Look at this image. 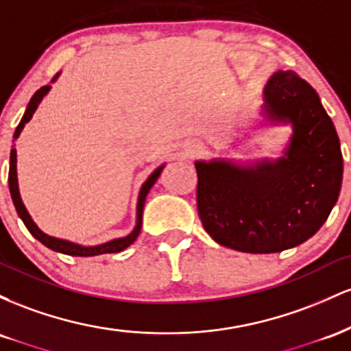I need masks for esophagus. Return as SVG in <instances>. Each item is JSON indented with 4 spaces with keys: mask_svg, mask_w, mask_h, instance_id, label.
Returning a JSON list of instances; mask_svg holds the SVG:
<instances>
[{
    "mask_svg": "<svg viewBox=\"0 0 351 351\" xmlns=\"http://www.w3.org/2000/svg\"><path fill=\"white\" fill-rule=\"evenodd\" d=\"M184 152H186V155H189V156L199 155V153L203 152V145H201L198 140H189V142L186 143V147H184Z\"/></svg>",
    "mask_w": 351,
    "mask_h": 351,
    "instance_id": "obj_1",
    "label": "esophagus"
}]
</instances>
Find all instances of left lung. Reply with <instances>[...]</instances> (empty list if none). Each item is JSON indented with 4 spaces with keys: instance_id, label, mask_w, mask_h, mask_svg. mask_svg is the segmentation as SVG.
Wrapping results in <instances>:
<instances>
[{
    "instance_id": "obj_1",
    "label": "left lung",
    "mask_w": 351,
    "mask_h": 351,
    "mask_svg": "<svg viewBox=\"0 0 351 351\" xmlns=\"http://www.w3.org/2000/svg\"><path fill=\"white\" fill-rule=\"evenodd\" d=\"M265 127L292 128L276 158L196 160L203 228L224 247L272 254L312 237L335 206L343 156L335 125L315 88L293 71H277L263 90Z\"/></svg>"
}]
</instances>
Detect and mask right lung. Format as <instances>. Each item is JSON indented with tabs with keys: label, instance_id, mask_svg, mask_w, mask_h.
I'll return each mask as SVG.
<instances>
[{
	"label": "right lung",
	"instance_id": "add662e5",
	"mask_svg": "<svg viewBox=\"0 0 351 351\" xmlns=\"http://www.w3.org/2000/svg\"><path fill=\"white\" fill-rule=\"evenodd\" d=\"M60 72L54 75L51 80L52 82H56V80L59 79ZM51 84H47V86H44L39 88L38 92L31 97L29 104H27L26 107V112H24L21 122H19L18 127H16V132H14V136L13 138H18L19 135H21L24 125L29 122L31 119H33L36 108H38L39 104L43 102V99L46 97L47 94H49L51 90ZM16 163H18V158H16V148L11 150V155H10V175H8V184H10V193H11V199H13V204L16 208V213H18V216L21 217V221L24 223V226L27 228V231L33 234L36 239L39 241V243L46 245V247H49L51 251H56V252H60V254H67V256H79V257H90V256H100V254H110V252H120L123 251V249H127L128 245H132L136 241V237H138L140 231H142V223H143V208H145V199H147V195L148 191H150L153 184H155V181L158 180V176L162 175L165 165H160L158 168H156L155 171L152 173L150 176H148L147 181L142 184V188H140V193H138V201H136V221H135V228L132 229V232H128L127 236L123 237H115V239H110V241H106V243L102 244H95V245H84V244H77V243H72V241H67V239H62V237H56V236H49L47 232H44L41 228L38 226V224L34 223V219L31 217L29 213H27L26 206H24L23 199H21V195H19V184H18V170H16Z\"/></svg>",
	"mask_w": 351,
	"mask_h": 351
}]
</instances>
